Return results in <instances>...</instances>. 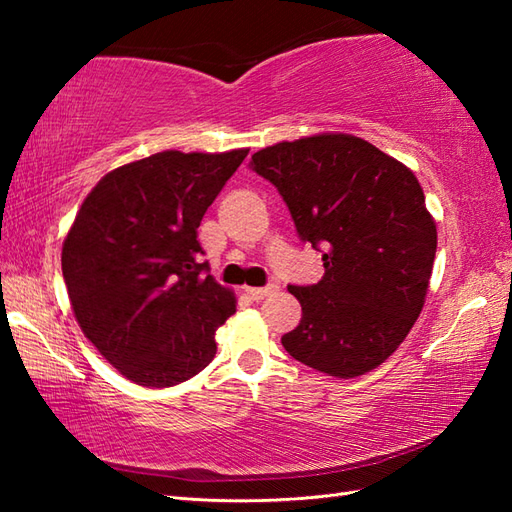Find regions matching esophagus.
Masks as SVG:
<instances>
[{"instance_id": "1", "label": "esophagus", "mask_w": 512, "mask_h": 512, "mask_svg": "<svg viewBox=\"0 0 512 512\" xmlns=\"http://www.w3.org/2000/svg\"><path fill=\"white\" fill-rule=\"evenodd\" d=\"M275 290H277V286H273V284L264 286V288H246V295L253 301H262L264 297H268L270 292H275Z\"/></svg>"}]
</instances>
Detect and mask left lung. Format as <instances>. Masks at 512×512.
Wrapping results in <instances>:
<instances>
[{"instance_id": "left-lung-1", "label": "left lung", "mask_w": 512, "mask_h": 512, "mask_svg": "<svg viewBox=\"0 0 512 512\" xmlns=\"http://www.w3.org/2000/svg\"><path fill=\"white\" fill-rule=\"evenodd\" d=\"M301 242L323 253L319 284L288 286L301 321L281 336L299 363L354 378L396 352L427 297L436 222L416 176L350 134H319L253 154Z\"/></svg>"}]
</instances>
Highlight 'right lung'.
Segmentation results:
<instances>
[{"mask_svg": "<svg viewBox=\"0 0 512 512\" xmlns=\"http://www.w3.org/2000/svg\"><path fill=\"white\" fill-rule=\"evenodd\" d=\"M246 156L160 151L107 173L76 213L61 253L74 317L136 385L173 387L213 361L235 297L202 262L198 226Z\"/></svg>", "mask_w": 512, "mask_h": 512, "instance_id": "1", "label": "right lung"}]
</instances>
